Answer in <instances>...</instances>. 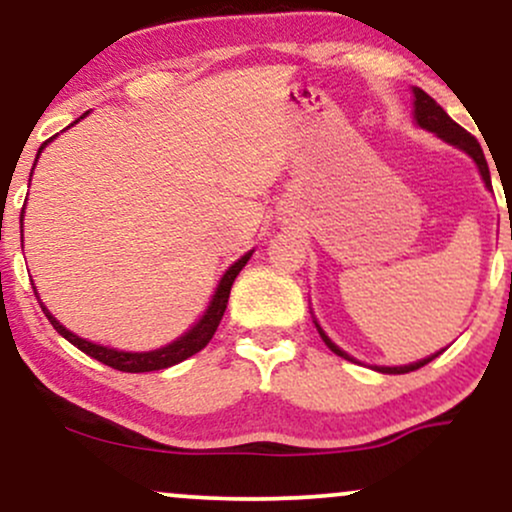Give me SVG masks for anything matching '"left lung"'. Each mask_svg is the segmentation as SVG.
Here are the masks:
<instances>
[{
	"label": "left lung",
	"mask_w": 512,
	"mask_h": 512,
	"mask_svg": "<svg viewBox=\"0 0 512 512\" xmlns=\"http://www.w3.org/2000/svg\"><path fill=\"white\" fill-rule=\"evenodd\" d=\"M414 117H416V122H419L421 127L428 129V132H436L440 139H445V142L455 144L457 149L467 151V154L474 158V163H477V168H479L481 178H484V182H486V187H491L489 163H486L484 151H481V146H479L477 139H474L472 134L467 132V129L457 125V122L452 120V117H450L448 113H445V110L440 108V105H438L436 101H433V98L428 96L426 91H421V88H414ZM317 330H320V327H317ZM320 337L325 339V344L330 346V349L334 351V354L342 356V358H349V361H354V358L346 356L344 351L339 349L337 344H332L330 339H327V334L322 332V330H320ZM438 354H440V351H438ZM438 354L428 356V358H424V361H419V363H409V366L378 368V370H383V373H411V370H419L421 366H426V363H431L433 358H436Z\"/></svg>",
	"instance_id": "1"
}]
</instances>
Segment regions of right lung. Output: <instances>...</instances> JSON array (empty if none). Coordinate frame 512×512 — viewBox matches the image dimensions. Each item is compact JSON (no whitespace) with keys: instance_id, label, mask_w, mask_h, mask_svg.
Masks as SVG:
<instances>
[{"instance_id":"right-lung-1","label":"right lung","mask_w":512,"mask_h":512,"mask_svg":"<svg viewBox=\"0 0 512 512\" xmlns=\"http://www.w3.org/2000/svg\"><path fill=\"white\" fill-rule=\"evenodd\" d=\"M84 115H81V117H84ZM48 142H50V139H48ZM48 142H43V146H40L38 156H40V151L45 149V144H48ZM21 219H23V214H21ZM250 255H252V252H248V255L240 257V260L233 264V267H228V272L223 274L219 289H216V296H214V301H211V305H209L207 315H204L202 320H199L190 332L182 334L180 339H175L173 344L163 346V349L144 351V354H127V351H115V349H108V346L86 342V339L76 337V334L69 332L67 327H62L60 322H57L55 317L48 313V308H45V305L40 303V298H38V303H40V308H43L45 317H48V320H50V325L55 327V330L60 332L64 339H67V342H72L76 349H81V351H84V354H88L91 358H96V361L105 363V366H110V368H115V370H122V373H149V370H163V368H168V366H175V363L185 361V358L195 356L197 351H202L204 346L209 344V339L214 337L216 327H219L223 313H226V305H228V296H231L233 281H236V276L240 274V269H243L245 264H248ZM33 291H35V286H33Z\"/></svg>"}]
</instances>
